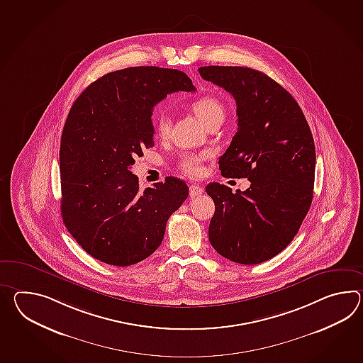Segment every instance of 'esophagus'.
<instances>
[{
	"instance_id": "34e87169",
	"label": "esophagus",
	"mask_w": 363,
	"mask_h": 363,
	"mask_svg": "<svg viewBox=\"0 0 363 363\" xmlns=\"http://www.w3.org/2000/svg\"><path fill=\"white\" fill-rule=\"evenodd\" d=\"M189 193L191 198H196V196H201V194L204 193V189L199 185H191L189 189Z\"/></svg>"
}]
</instances>
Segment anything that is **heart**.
I'll return each instance as SVG.
<instances>
[{
    "label": "heart",
    "instance_id": "heart-1",
    "mask_svg": "<svg viewBox=\"0 0 363 363\" xmlns=\"http://www.w3.org/2000/svg\"><path fill=\"white\" fill-rule=\"evenodd\" d=\"M187 106L206 126H208L213 121L223 120L225 114V106L223 101L218 96L210 94L195 97L187 103ZM152 126L153 133L159 139H165L169 135L170 120L165 113H159L155 116ZM206 159L207 153H187L181 156L178 168L190 177H198L203 172V162Z\"/></svg>",
    "mask_w": 363,
    "mask_h": 363
}]
</instances>
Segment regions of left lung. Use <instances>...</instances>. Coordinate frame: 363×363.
I'll use <instances>...</instances> for the list:
<instances>
[{
    "label": "left lung",
    "instance_id": "8db88e82",
    "mask_svg": "<svg viewBox=\"0 0 363 363\" xmlns=\"http://www.w3.org/2000/svg\"><path fill=\"white\" fill-rule=\"evenodd\" d=\"M206 81L235 100L238 130L220 157L221 176L247 178L245 191L212 182V247L240 264L281 252L310 210L314 195V138L297 101L266 74L242 66H203Z\"/></svg>",
    "mask_w": 363,
    "mask_h": 363
}]
</instances>
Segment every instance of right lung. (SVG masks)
I'll list each match as a JSON object with an SVG mask.
<instances>
[{
    "label": "right lung",
    "instance_id": "obj_1",
    "mask_svg": "<svg viewBox=\"0 0 363 363\" xmlns=\"http://www.w3.org/2000/svg\"><path fill=\"white\" fill-rule=\"evenodd\" d=\"M177 91H195L179 70L128 67L91 83L66 118L61 215L82 249L106 264L131 266L148 258L189 195L185 182L174 177L142 191L130 170L134 157L153 145V106Z\"/></svg>",
    "mask_w": 363,
    "mask_h": 363
}]
</instances>
